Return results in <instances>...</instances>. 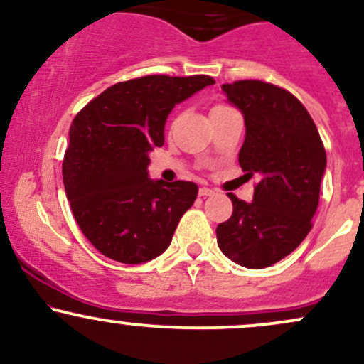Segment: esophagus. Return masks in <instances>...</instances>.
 Segmentation results:
<instances>
[{
  "label": "esophagus",
  "instance_id": "1",
  "mask_svg": "<svg viewBox=\"0 0 364 364\" xmlns=\"http://www.w3.org/2000/svg\"><path fill=\"white\" fill-rule=\"evenodd\" d=\"M198 195L200 196H210V195H214V190H210V188H200L198 190Z\"/></svg>",
  "mask_w": 364,
  "mask_h": 364
}]
</instances>
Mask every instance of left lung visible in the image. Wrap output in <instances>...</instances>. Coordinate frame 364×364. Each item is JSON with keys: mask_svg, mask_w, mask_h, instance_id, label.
<instances>
[{"mask_svg": "<svg viewBox=\"0 0 364 364\" xmlns=\"http://www.w3.org/2000/svg\"><path fill=\"white\" fill-rule=\"evenodd\" d=\"M228 102L245 118L241 169L258 174L253 202L229 193L232 215L217 225V245L246 269H265L294 252L311 229L327 154L311 116L272 83H224Z\"/></svg>", "mask_w": 364, "mask_h": 364, "instance_id": "8db88e82", "label": "left lung"}]
</instances>
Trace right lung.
Segmentation results:
<instances>
[{
  "label": "right lung",
  "instance_id": "right-lung-1",
  "mask_svg": "<svg viewBox=\"0 0 364 364\" xmlns=\"http://www.w3.org/2000/svg\"><path fill=\"white\" fill-rule=\"evenodd\" d=\"M214 83L207 75L121 82L73 119L63 183L75 220L104 257L139 265L168 250L198 186L150 179L149 152L164 145L173 107Z\"/></svg>",
  "mask_w": 364,
  "mask_h": 364
}]
</instances>
